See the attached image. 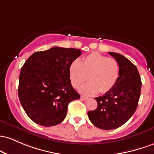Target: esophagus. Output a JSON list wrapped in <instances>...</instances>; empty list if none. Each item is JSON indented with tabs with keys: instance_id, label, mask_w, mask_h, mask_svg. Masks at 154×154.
Masks as SVG:
<instances>
[{
	"instance_id": "obj_1",
	"label": "esophagus",
	"mask_w": 154,
	"mask_h": 154,
	"mask_svg": "<svg viewBox=\"0 0 154 154\" xmlns=\"http://www.w3.org/2000/svg\"><path fill=\"white\" fill-rule=\"evenodd\" d=\"M81 99H82V100H88V97H86L84 96V95H82L81 96Z\"/></svg>"
}]
</instances>
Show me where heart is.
Returning a JSON list of instances; mask_svg holds the SVG:
<instances>
[{
    "instance_id": "obj_1",
    "label": "heart",
    "mask_w": 154,
    "mask_h": 154,
    "mask_svg": "<svg viewBox=\"0 0 154 154\" xmlns=\"http://www.w3.org/2000/svg\"><path fill=\"white\" fill-rule=\"evenodd\" d=\"M72 85L79 88L88 79L90 82L82 86L81 92L86 95L106 93L114 87L119 77L118 62L97 52L86 55L82 61L75 60L69 68Z\"/></svg>"
}]
</instances>
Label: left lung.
I'll return each instance as SVG.
<instances>
[{
    "label": "left lung",
    "instance_id": "left-lung-1",
    "mask_svg": "<svg viewBox=\"0 0 154 154\" xmlns=\"http://www.w3.org/2000/svg\"><path fill=\"white\" fill-rule=\"evenodd\" d=\"M108 53L119 63V79L111 90L95 97L97 107L88 112L91 123L105 130L119 128L132 117L137 108L142 86L134 64L123 55Z\"/></svg>",
    "mask_w": 154,
    "mask_h": 154
}]
</instances>
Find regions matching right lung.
I'll return each mask as SVG.
<instances>
[{"instance_id":"obj_1","label":"right lung","mask_w":154,"mask_h":154,"mask_svg":"<svg viewBox=\"0 0 154 154\" xmlns=\"http://www.w3.org/2000/svg\"><path fill=\"white\" fill-rule=\"evenodd\" d=\"M82 52L55 46L33 53L26 60L19 78L18 95L32 122L44 127L61 123L69 103L80 98L71 85L69 68Z\"/></svg>"}]
</instances>
